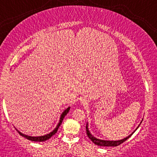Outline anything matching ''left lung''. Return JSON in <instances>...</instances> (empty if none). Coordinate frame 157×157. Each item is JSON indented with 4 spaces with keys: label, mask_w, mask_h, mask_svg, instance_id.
Returning <instances> with one entry per match:
<instances>
[{
    "label": "left lung",
    "mask_w": 157,
    "mask_h": 157,
    "mask_svg": "<svg viewBox=\"0 0 157 157\" xmlns=\"http://www.w3.org/2000/svg\"><path fill=\"white\" fill-rule=\"evenodd\" d=\"M138 127H137V128H138ZM137 128H136V130H137ZM86 135H87L88 137H89L90 139L91 140V141H92L94 144H95L96 145L100 146V147H117V146L121 145V144H123L124 142H125V141L127 140V139H129V138H130V136H132V134L134 133V132H133V133H132V134H130V136H128L127 137L124 138V139L121 140L109 141V140H102L97 139V138H95L94 136H93L92 135H91V133H90L89 130H88L87 124H86Z\"/></svg>",
    "instance_id": "obj_1"
}]
</instances>
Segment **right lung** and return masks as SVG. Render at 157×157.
I'll list each match as a JSON object with an SVG mask.
<instances>
[{
  "label": "right lung",
  "instance_id": "obj_1",
  "mask_svg": "<svg viewBox=\"0 0 157 157\" xmlns=\"http://www.w3.org/2000/svg\"><path fill=\"white\" fill-rule=\"evenodd\" d=\"M70 110V107H68L67 109H65L64 111L63 112V113L61 114V116H60V121H59L58 124H57V127H56L55 129H54V130H53L52 132H51L50 133H48V134L45 135V136H27V135H24L23 134V133H21V132H19L17 130V132L19 133V134L21 135V136H24V137H25L26 139L29 140H31V141H35V142H43V141H45L47 140L50 139V138L51 137V136H53V135L55 134L57 132V130H58V128L60 126V124H62V121H63V118H64L65 116L67 114V113L69 112Z\"/></svg>",
  "mask_w": 157,
  "mask_h": 157
}]
</instances>
